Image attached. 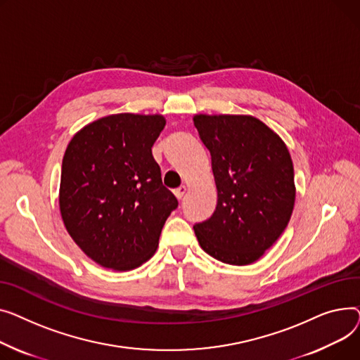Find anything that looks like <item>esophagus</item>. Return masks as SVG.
Returning a JSON list of instances; mask_svg holds the SVG:
<instances>
[{
	"label": "esophagus",
	"mask_w": 360,
	"mask_h": 360,
	"mask_svg": "<svg viewBox=\"0 0 360 360\" xmlns=\"http://www.w3.org/2000/svg\"><path fill=\"white\" fill-rule=\"evenodd\" d=\"M186 192H187V187H186V186H180L179 188L174 190V196H176L179 200H181L183 196L186 195Z\"/></svg>",
	"instance_id": "obj_1"
}]
</instances>
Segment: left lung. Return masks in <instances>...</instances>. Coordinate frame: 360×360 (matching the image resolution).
<instances>
[{
	"instance_id": "obj_1",
	"label": "left lung",
	"mask_w": 360,
	"mask_h": 360,
	"mask_svg": "<svg viewBox=\"0 0 360 360\" xmlns=\"http://www.w3.org/2000/svg\"><path fill=\"white\" fill-rule=\"evenodd\" d=\"M193 122L212 157L218 190L214 215L193 226L198 241L222 263H255L282 236L293 210L297 188L288 146L250 115L199 113Z\"/></svg>"
}]
</instances>
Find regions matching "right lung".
<instances>
[{
  "instance_id": "right-lung-1",
  "label": "right lung",
  "mask_w": 360,
  "mask_h": 360,
  "mask_svg": "<svg viewBox=\"0 0 360 360\" xmlns=\"http://www.w3.org/2000/svg\"><path fill=\"white\" fill-rule=\"evenodd\" d=\"M164 126L162 115H110L84 126L67 146L60 217L74 243L105 269L126 271L150 260L179 205L151 150Z\"/></svg>"
}]
</instances>
